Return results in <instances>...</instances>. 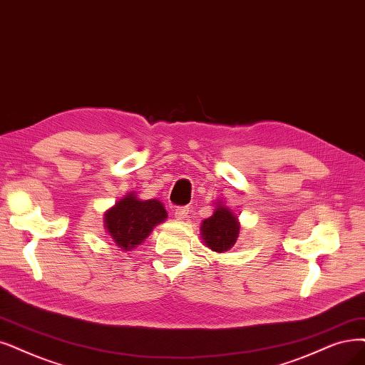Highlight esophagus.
Wrapping results in <instances>:
<instances>
[{
    "instance_id": "1",
    "label": "esophagus",
    "mask_w": 365,
    "mask_h": 365,
    "mask_svg": "<svg viewBox=\"0 0 365 365\" xmlns=\"http://www.w3.org/2000/svg\"><path fill=\"white\" fill-rule=\"evenodd\" d=\"M187 212H190V207H175L174 209V218L175 220H185L187 217Z\"/></svg>"
}]
</instances>
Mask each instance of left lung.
Instances as JSON below:
<instances>
[{"mask_svg":"<svg viewBox=\"0 0 365 365\" xmlns=\"http://www.w3.org/2000/svg\"><path fill=\"white\" fill-rule=\"evenodd\" d=\"M213 215L201 222L200 235L205 245L215 252H225L235 247L240 222L237 215L222 200L215 201Z\"/></svg>","mask_w":365,"mask_h":365,"instance_id":"obj_1","label":"left lung"}]
</instances>
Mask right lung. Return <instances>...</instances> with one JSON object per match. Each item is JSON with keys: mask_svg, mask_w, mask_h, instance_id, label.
I'll return each mask as SVG.
<instances>
[{"mask_svg": "<svg viewBox=\"0 0 365 365\" xmlns=\"http://www.w3.org/2000/svg\"><path fill=\"white\" fill-rule=\"evenodd\" d=\"M167 210L158 198L141 200L137 192H128L103 213L105 230L121 251L141 245L153 228L167 220Z\"/></svg>", "mask_w": 365, "mask_h": 365, "instance_id": "add662e5", "label": "right lung"}]
</instances>
